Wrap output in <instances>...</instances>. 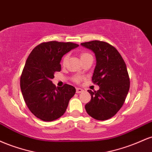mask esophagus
Here are the masks:
<instances>
[{
	"instance_id": "obj_1",
	"label": "esophagus",
	"mask_w": 152,
	"mask_h": 152,
	"mask_svg": "<svg viewBox=\"0 0 152 152\" xmlns=\"http://www.w3.org/2000/svg\"><path fill=\"white\" fill-rule=\"evenodd\" d=\"M83 91V89H82L81 88H76V93L77 94H80L82 93Z\"/></svg>"
}]
</instances>
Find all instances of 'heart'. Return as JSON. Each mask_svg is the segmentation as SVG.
<instances>
[{
	"instance_id": "obj_1",
	"label": "heart",
	"mask_w": 152,
	"mask_h": 152,
	"mask_svg": "<svg viewBox=\"0 0 152 152\" xmlns=\"http://www.w3.org/2000/svg\"><path fill=\"white\" fill-rule=\"evenodd\" d=\"M89 55H90V54H88V53H82L81 54V59L84 58L85 57L88 56H89ZM67 59H68V56H66L64 58V59H63L62 64H65L66 63V61H67ZM74 80L75 81L78 82V81H80V77H78V76H76V77H74Z\"/></svg>"
}]
</instances>
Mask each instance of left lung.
<instances>
[{"mask_svg": "<svg viewBox=\"0 0 152 152\" xmlns=\"http://www.w3.org/2000/svg\"><path fill=\"white\" fill-rule=\"evenodd\" d=\"M81 45L95 54L96 63L92 81L99 86L97 91L88 90L91 99L85 109L92 118L107 120L119 111L129 90L126 64L118 50L108 43L92 41Z\"/></svg>", "mask_w": 152, "mask_h": 152, "instance_id": "left-lung-1", "label": "left lung"}]
</instances>
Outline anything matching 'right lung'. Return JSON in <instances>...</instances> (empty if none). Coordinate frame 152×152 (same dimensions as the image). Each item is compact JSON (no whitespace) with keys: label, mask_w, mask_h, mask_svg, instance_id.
<instances>
[{"label":"right lung","mask_w":152,"mask_h":152,"mask_svg":"<svg viewBox=\"0 0 152 152\" xmlns=\"http://www.w3.org/2000/svg\"><path fill=\"white\" fill-rule=\"evenodd\" d=\"M78 46L71 42L42 43L28 57L20 77V89L29 110L41 120L52 121L60 118L76 93V88L66 83L56 87L52 79L61 69L64 55Z\"/></svg>","instance_id":"1"}]
</instances>
